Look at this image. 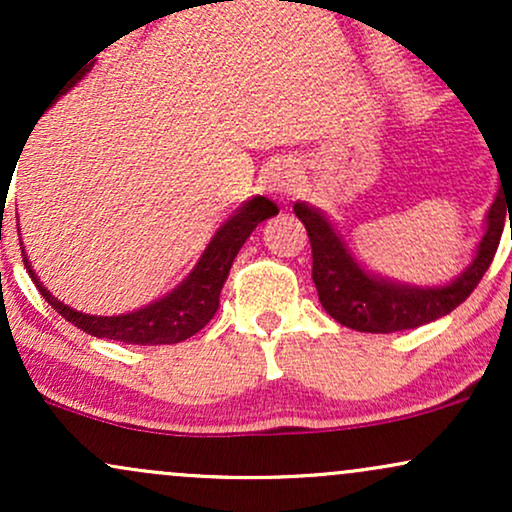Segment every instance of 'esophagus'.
<instances>
[{
	"label": "esophagus",
	"mask_w": 512,
	"mask_h": 512,
	"mask_svg": "<svg viewBox=\"0 0 512 512\" xmlns=\"http://www.w3.org/2000/svg\"><path fill=\"white\" fill-rule=\"evenodd\" d=\"M272 187L279 195H289V192L293 190V182H296V173H293L291 166H279L274 168L272 173Z\"/></svg>",
	"instance_id": "obj_1"
}]
</instances>
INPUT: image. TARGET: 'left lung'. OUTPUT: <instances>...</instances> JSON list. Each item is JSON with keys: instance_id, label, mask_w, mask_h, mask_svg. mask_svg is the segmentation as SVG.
<instances>
[{"instance_id": "8db88e82", "label": "left lung", "mask_w": 512, "mask_h": 512, "mask_svg": "<svg viewBox=\"0 0 512 512\" xmlns=\"http://www.w3.org/2000/svg\"><path fill=\"white\" fill-rule=\"evenodd\" d=\"M510 207L508 197H503V192L498 190L496 202L489 209L486 233L479 243L477 257L469 264L467 272L443 289H411V286H399L366 274L351 260L342 238L334 233L332 223L320 211L305 207L301 202L293 204V211L308 231L310 250H313V281L322 308L339 325L356 332L390 334L428 325L467 301L469 293L477 289L481 276L493 262L498 243H501L505 209L510 211Z\"/></svg>"}]
</instances>
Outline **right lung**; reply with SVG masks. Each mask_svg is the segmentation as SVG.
Wrapping results in <instances>:
<instances>
[{
  "instance_id": "obj_1",
  "label": "right lung",
  "mask_w": 512,
  "mask_h": 512,
  "mask_svg": "<svg viewBox=\"0 0 512 512\" xmlns=\"http://www.w3.org/2000/svg\"><path fill=\"white\" fill-rule=\"evenodd\" d=\"M86 69H79V74H74V79L69 81V84L64 81V86L60 88V96L67 93L69 88L86 74ZM276 211H279V207H276L274 202H269L267 197L250 199L231 221L223 223L219 233L211 238L209 248L204 250L202 260L197 262V267L192 269V274L182 281L178 289L168 293L161 301L137 310V313L117 317L84 315L67 308V305L57 301V298L40 284L31 262L26 260V252L21 250V255L33 284L38 286L40 293H43L45 301H48L64 320L79 327V330L93 334V337L98 339H115V342L122 344H178L185 342L192 334H197L211 317H214L216 308H219V293L223 289V281H226L228 272H231V264L236 260L238 250L243 248L245 240L250 238L252 231H255L257 223L274 216Z\"/></svg>"
}]
</instances>
